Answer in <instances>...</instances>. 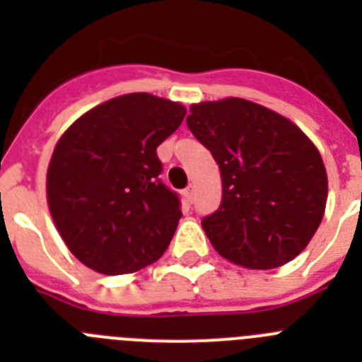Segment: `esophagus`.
Masks as SVG:
<instances>
[{
	"label": "esophagus",
	"instance_id": "34e87169",
	"mask_svg": "<svg viewBox=\"0 0 362 362\" xmlns=\"http://www.w3.org/2000/svg\"><path fill=\"white\" fill-rule=\"evenodd\" d=\"M194 192H196V187H194V185H188V187L183 190V197L188 201V203H192V199H194Z\"/></svg>",
	"mask_w": 362,
	"mask_h": 362
}]
</instances>
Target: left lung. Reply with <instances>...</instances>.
<instances>
[{"mask_svg": "<svg viewBox=\"0 0 362 362\" xmlns=\"http://www.w3.org/2000/svg\"><path fill=\"white\" fill-rule=\"evenodd\" d=\"M187 124L221 170V206L203 219L214 248L252 270L296 259L317 232L328 199V175L312 139L241 98L194 103Z\"/></svg>", "mask_w": 362, "mask_h": 362, "instance_id": "left-lung-1", "label": "left lung"}]
</instances>
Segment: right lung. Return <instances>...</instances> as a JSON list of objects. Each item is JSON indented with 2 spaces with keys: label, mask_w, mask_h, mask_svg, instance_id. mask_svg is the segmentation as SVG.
I'll list each match as a JSON object with an SVG mask.
<instances>
[{
  "label": "right lung",
  "mask_w": 362,
  "mask_h": 362,
  "mask_svg": "<svg viewBox=\"0 0 362 362\" xmlns=\"http://www.w3.org/2000/svg\"><path fill=\"white\" fill-rule=\"evenodd\" d=\"M187 108L146 92L112 98L70 124L47 168V203L74 257L105 276L156 263L181 219L158 179V148Z\"/></svg>",
  "instance_id": "add662e5"
}]
</instances>
